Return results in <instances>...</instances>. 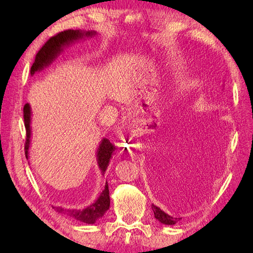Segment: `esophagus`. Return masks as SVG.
I'll list each match as a JSON object with an SVG mask.
<instances>
[{"instance_id": "1", "label": "esophagus", "mask_w": 253, "mask_h": 253, "mask_svg": "<svg viewBox=\"0 0 253 253\" xmlns=\"http://www.w3.org/2000/svg\"><path fill=\"white\" fill-rule=\"evenodd\" d=\"M141 134H142V132H141V129L139 127H136V128H134L131 131V136L136 137V138H137V137L141 136Z\"/></svg>"}]
</instances>
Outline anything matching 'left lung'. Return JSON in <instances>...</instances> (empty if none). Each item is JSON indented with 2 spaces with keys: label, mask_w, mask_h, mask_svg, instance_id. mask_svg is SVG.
I'll return each mask as SVG.
<instances>
[{
  "label": "left lung",
  "mask_w": 253,
  "mask_h": 253,
  "mask_svg": "<svg viewBox=\"0 0 253 253\" xmlns=\"http://www.w3.org/2000/svg\"><path fill=\"white\" fill-rule=\"evenodd\" d=\"M152 210L153 212H154V216L155 218L160 221L162 224H165V225H175L177 224L178 221L181 219V217H173L171 215H169V214H167L166 212H164L162 209L158 208L157 206L153 205L152 204Z\"/></svg>",
  "instance_id": "left-lung-1"
}]
</instances>
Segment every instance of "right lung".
I'll return each instance as SVG.
<instances>
[{
	"label": "right lung",
	"mask_w": 253,
	"mask_h": 253,
	"mask_svg": "<svg viewBox=\"0 0 253 253\" xmlns=\"http://www.w3.org/2000/svg\"><path fill=\"white\" fill-rule=\"evenodd\" d=\"M97 35L95 30H73L68 29L61 32L58 35L51 37L50 39L45 43L42 48L38 51L36 55L35 62L30 68V74L34 75L37 72L42 71L44 67L48 66L52 61H55L56 58L60 55L63 49L71 45L72 43L84 39V38H91ZM24 113V122H25V128H26V141H25V154L26 158L28 159V151L30 147V138H32V108L28 103L24 105L23 109ZM117 148L106 138L101 139L100 144L97 149L96 157H97V164L99 169H100L102 175L106 171L109 167V164L112 159L115 150ZM110 192H109V185L108 181L105 182L104 189L99 195L97 200L86 207L85 209L78 210V209H66L62 207H53L59 213H62L64 215L74 218L76 220L82 221L85 224H95L98 219H100L104 213L110 208Z\"/></svg>",
	"instance_id": "add662e5"
}]
</instances>
